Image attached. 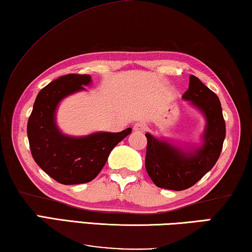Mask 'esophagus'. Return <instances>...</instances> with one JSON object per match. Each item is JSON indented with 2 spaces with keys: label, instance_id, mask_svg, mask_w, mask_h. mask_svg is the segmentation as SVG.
Returning a JSON list of instances; mask_svg holds the SVG:
<instances>
[{
  "label": "esophagus",
  "instance_id": "1",
  "mask_svg": "<svg viewBox=\"0 0 252 252\" xmlns=\"http://www.w3.org/2000/svg\"><path fill=\"white\" fill-rule=\"evenodd\" d=\"M146 129H147V126L142 122L135 123L133 126V130L135 131V132H143V131H146Z\"/></svg>",
  "mask_w": 252,
  "mask_h": 252
}]
</instances>
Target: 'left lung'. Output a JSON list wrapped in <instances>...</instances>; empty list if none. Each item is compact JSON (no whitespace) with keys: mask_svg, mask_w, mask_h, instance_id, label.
Listing matches in <instances>:
<instances>
[{"mask_svg":"<svg viewBox=\"0 0 252 252\" xmlns=\"http://www.w3.org/2000/svg\"><path fill=\"white\" fill-rule=\"evenodd\" d=\"M183 97L205 114L207 127L204 145L196 153L186 154L146 133L147 173L156 186L165 189L183 190L196 184L217 163L225 138V121L221 103L214 92L196 76L190 75L189 90Z\"/></svg>","mask_w":252,"mask_h":252,"instance_id":"1","label":"left lung"}]
</instances>
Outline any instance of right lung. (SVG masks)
I'll use <instances>...</instances> for the list:
<instances>
[{"label":"right lung","instance_id":"1","mask_svg":"<svg viewBox=\"0 0 252 252\" xmlns=\"http://www.w3.org/2000/svg\"><path fill=\"white\" fill-rule=\"evenodd\" d=\"M91 83L86 74H68L55 79L39 92L28 120L27 133L31 155L46 174L63 185L89 183L104 167L112 149L132 129L118 133L97 132L70 138L59 132L55 111L59 101Z\"/></svg>","mask_w":252,"mask_h":252}]
</instances>
